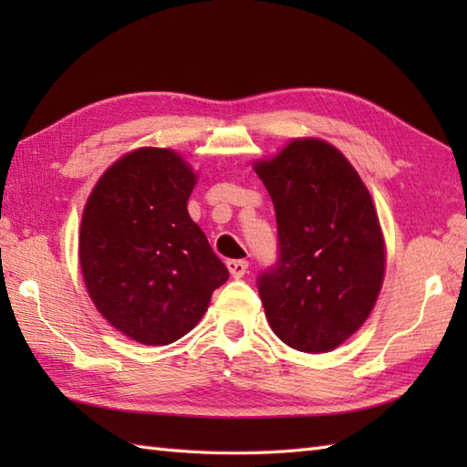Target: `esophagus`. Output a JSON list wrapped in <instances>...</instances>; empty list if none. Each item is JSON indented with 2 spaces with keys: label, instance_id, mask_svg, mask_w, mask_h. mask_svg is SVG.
<instances>
[{
  "label": "esophagus",
  "instance_id": "34e87169",
  "mask_svg": "<svg viewBox=\"0 0 467 467\" xmlns=\"http://www.w3.org/2000/svg\"><path fill=\"white\" fill-rule=\"evenodd\" d=\"M226 266L234 279H241V276H244L246 269H249V263H246L244 259H231V261H226Z\"/></svg>",
  "mask_w": 467,
  "mask_h": 467
}]
</instances>
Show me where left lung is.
Instances as JSON below:
<instances>
[{"label":"left lung","mask_w":467,"mask_h":467,"mask_svg":"<svg viewBox=\"0 0 467 467\" xmlns=\"http://www.w3.org/2000/svg\"><path fill=\"white\" fill-rule=\"evenodd\" d=\"M276 213L279 256L256 279L271 329L296 351L325 353L369 317L385 273L371 196L331 144L293 140L254 164Z\"/></svg>","instance_id":"obj_1"}]
</instances>
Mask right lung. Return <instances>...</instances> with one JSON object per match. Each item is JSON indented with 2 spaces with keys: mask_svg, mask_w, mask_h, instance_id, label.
Instances as JSON below:
<instances>
[{
  "mask_svg": "<svg viewBox=\"0 0 467 467\" xmlns=\"http://www.w3.org/2000/svg\"><path fill=\"white\" fill-rule=\"evenodd\" d=\"M194 172L166 148H140L98 181L84 208L80 266L96 309L144 345H168L201 321L228 279L186 211Z\"/></svg>",
  "mask_w": 467,
  "mask_h": 467,
  "instance_id": "1",
  "label": "right lung"
}]
</instances>
